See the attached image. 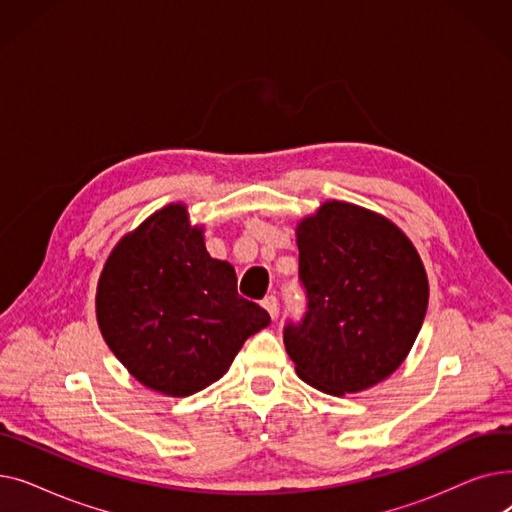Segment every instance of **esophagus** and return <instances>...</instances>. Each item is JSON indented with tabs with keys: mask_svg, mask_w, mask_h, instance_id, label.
I'll return each mask as SVG.
<instances>
[{
	"mask_svg": "<svg viewBox=\"0 0 512 512\" xmlns=\"http://www.w3.org/2000/svg\"><path fill=\"white\" fill-rule=\"evenodd\" d=\"M261 305H263V309H265L267 313H270L272 319H276V315H278V299H276V297H265Z\"/></svg>",
	"mask_w": 512,
	"mask_h": 512,
	"instance_id": "1",
	"label": "esophagus"
}]
</instances>
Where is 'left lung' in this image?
<instances>
[{"label":"left lung","instance_id":"obj_1","mask_svg":"<svg viewBox=\"0 0 512 512\" xmlns=\"http://www.w3.org/2000/svg\"><path fill=\"white\" fill-rule=\"evenodd\" d=\"M297 247L309 311L284 328L297 375L334 396L384 382L407 359L427 311L415 245L384 215L332 199L297 224Z\"/></svg>","mask_w":512,"mask_h":512}]
</instances>
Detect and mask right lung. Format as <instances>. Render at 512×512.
Returning <instances> with one entry per match:
<instances>
[{
    "label": "right lung",
    "mask_w": 512,
    "mask_h": 512,
    "mask_svg": "<svg viewBox=\"0 0 512 512\" xmlns=\"http://www.w3.org/2000/svg\"><path fill=\"white\" fill-rule=\"evenodd\" d=\"M184 203L157 209L107 257L95 294L105 344L145 388L182 398L218 382L245 340L270 326L238 297L236 272L205 249Z\"/></svg>",
    "instance_id": "add662e5"
}]
</instances>
